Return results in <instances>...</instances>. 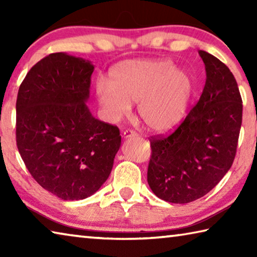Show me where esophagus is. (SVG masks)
Wrapping results in <instances>:
<instances>
[{"label":"esophagus","mask_w":257,"mask_h":257,"mask_svg":"<svg viewBox=\"0 0 257 257\" xmlns=\"http://www.w3.org/2000/svg\"><path fill=\"white\" fill-rule=\"evenodd\" d=\"M136 136H138L137 135V133H135L134 130H130V129H127V130H124L123 132V137L124 138H130V137H136Z\"/></svg>","instance_id":"1"}]
</instances>
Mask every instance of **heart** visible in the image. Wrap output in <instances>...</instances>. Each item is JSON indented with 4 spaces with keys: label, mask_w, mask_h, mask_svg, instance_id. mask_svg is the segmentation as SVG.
Masks as SVG:
<instances>
[{
    "label": "heart",
    "mask_w": 257,
    "mask_h": 257,
    "mask_svg": "<svg viewBox=\"0 0 257 257\" xmlns=\"http://www.w3.org/2000/svg\"><path fill=\"white\" fill-rule=\"evenodd\" d=\"M193 92L188 73L176 69L170 60H130L115 64L107 82L99 81L95 94L106 118L115 122L128 115L132 103L147 128L167 133L186 114Z\"/></svg>",
    "instance_id": "heart-1"
}]
</instances>
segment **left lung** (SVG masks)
<instances>
[{
    "label": "left lung",
    "mask_w": 257,
    "mask_h": 257,
    "mask_svg": "<svg viewBox=\"0 0 257 257\" xmlns=\"http://www.w3.org/2000/svg\"><path fill=\"white\" fill-rule=\"evenodd\" d=\"M206 81L198 102L175 132L150 138L147 181L165 202L186 204L219 184L236 156L242 120L237 81L223 62L198 51Z\"/></svg>",
    "instance_id": "1"
}]
</instances>
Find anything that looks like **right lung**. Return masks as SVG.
Masks as SVG:
<instances>
[{
    "label": "right lung",
    "instance_id": "right-lung-1",
    "mask_svg": "<svg viewBox=\"0 0 257 257\" xmlns=\"http://www.w3.org/2000/svg\"><path fill=\"white\" fill-rule=\"evenodd\" d=\"M93 71L89 61L52 53L28 71L17 97L21 159L43 188L64 201L96 193L121 145L119 128L95 119L86 105Z\"/></svg>",
    "mask_w": 257,
    "mask_h": 257
}]
</instances>
